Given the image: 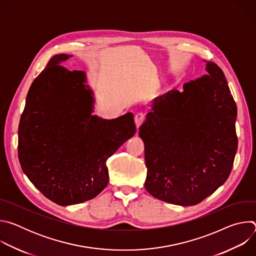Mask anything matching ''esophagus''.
Here are the masks:
<instances>
[{"instance_id":"esophagus-1","label":"esophagus","mask_w":256,"mask_h":256,"mask_svg":"<svg viewBox=\"0 0 256 256\" xmlns=\"http://www.w3.org/2000/svg\"><path fill=\"white\" fill-rule=\"evenodd\" d=\"M144 120V114L138 112V114H136L134 116V124H136V128H138V126L142 124Z\"/></svg>"}]
</instances>
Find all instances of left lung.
<instances>
[{
  "label": "left lung",
  "instance_id": "8db88e82",
  "mask_svg": "<svg viewBox=\"0 0 256 256\" xmlns=\"http://www.w3.org/2000/svg\"><path fill=\"white\" fill-rule=\"evenodd\" d=\"M206 62L204 76L155 98L138 128L144 188L173 204L194 206L216 192L229 177L237 152L236 103L223 70Z\"/></svg>",
  "mask_w": 256,
  "mask_h": 256
}]
</instances>
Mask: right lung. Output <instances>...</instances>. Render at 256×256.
<instances>
[{
  "mask_svg": "<svg viewBox=\"0 0 256 256\" xmlns=\"http://www.w3.org/2000/svg\"><path fill=\"white\" fill-rule=\"evenodd\" d=\"M56 54L36 77L18 128V157L32 184L60 206L97 196L108 184L107 159L136 134L134 114L92 116L93 91L86 72L60 66Z\"/></svg>",
  "mask_w": 256,
  "mask_h": 256,
  "instance_id": "add662e5",
  "label": "right lung"
}]
</instances>
